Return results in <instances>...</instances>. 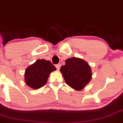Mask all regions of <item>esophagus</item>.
<instances>
[{
    "instance_id": "34e87169",
    "label": "esophagus",
    "mask_w": 123,
    "mask_h": 123,
    "mask_svg": "<svg viewBox=\"0 0 123 123\" xmlns=\"http://www.w3.org/2000/svg\"><path fill=\"white\" fill-rule=\"evenodd\" d=\"M55 67H56V68L57 69H60V68L61 67V63H58V64L56 65Z\"/></svg>"
}]
</instances>
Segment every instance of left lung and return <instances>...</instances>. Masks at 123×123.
Listing matches in <instances>:
<instances>
[{"mask_svg": "<svg viewBox=\"0 0 123 123\" xmlns=\"http://www.w3.org/2000/svg\"><path fill=\"white\" fill-rule=\"evenodd\" d=\"M60 71L66 84L76 90H81L90 82L92 73L90 66L81 59L73 57L65 61Z\"/></svg>", "mask_w": 123, "mask_h": 123, "instance_id": "1", "label": "left lung"}]
</instances>
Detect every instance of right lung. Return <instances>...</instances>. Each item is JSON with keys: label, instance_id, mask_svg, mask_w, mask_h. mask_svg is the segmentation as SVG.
Instances as JSON below:
<instances>
[{"label": "right lung", "instance_id": "add662e5", "mask_svg": "<svg viewBox=\"0 0 123 123\" xmlns=\"http://www.w3.org/2000/svg\"><path fill=\"white\" fill-rule=\"evenodd\" d=\"M55 70L56 68L49 61L37 60L25 70V83L33 89L43 87L47 83L50 73Z\"/></svg>", "mask_w": 123, "mask_h": 123}]
</instances>
